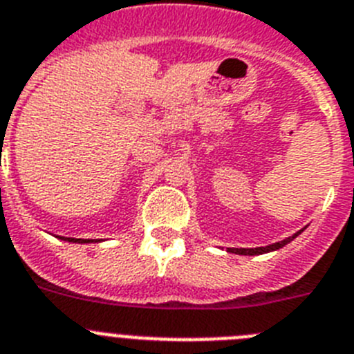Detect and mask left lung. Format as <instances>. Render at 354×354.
I'll use <instances>...</instances> for the list:
<instances>
[{
	"instance_id": "1",
	"label": "left lung",
	"mask_w": 354,
	"mask_h": 354,
	"mask_svg": "<svg viewBox=\"0 0 354 354\" xmlns=\"http://www.w3.org/2000/svg\"><path fill=\"white\" fill-rule=\"evenodd\" d=\"M303 232V230H299L297 233H294L292 236H288V239H283V241L279 242H274V244H269L266 245V248H228V253H235V254H245V257H253V254H263V253H270V251H276L279 250V248H283V245H287L288 242H292L294 239H296L299 233Z\"/></svg>"
}]
</instances>
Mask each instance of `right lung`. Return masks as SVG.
Wrapping results in <instances>:
<instances>
[{"instance_id": "right-lung-1", "label": "right lung", "mask_w": 354, "mask_h": 354, "mask_svg": "<svg viewBox=\"0 0 354 354\" xmlns=\"http://www.w3.org/2000/svg\"><path fill=\"white\" fill-rule=\"evenodd\" d=\"M58 239H62V241H67V242H78V244H96V242H101V241H92V239H73V236H58Z\"/></svg>"}]
</instances>
